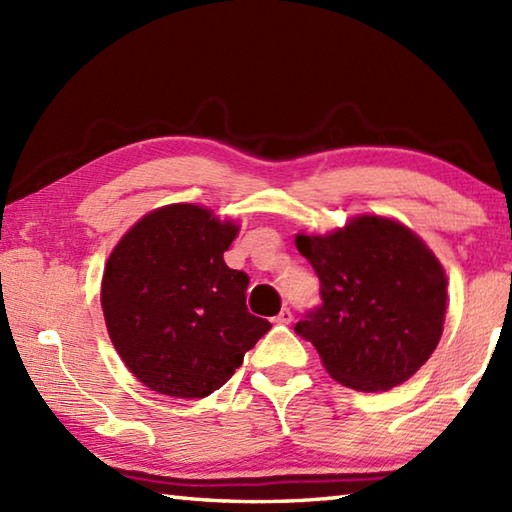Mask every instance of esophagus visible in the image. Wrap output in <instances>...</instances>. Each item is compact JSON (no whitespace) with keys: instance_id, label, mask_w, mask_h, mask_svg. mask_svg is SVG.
I'll return each instance as SVG.
<instances>
[{"instance_id":"1","label":"esophagus","mask_w":512,"mask_h":512,"mask_svg":"<svg viewBox=\"0 0 512 512\" xmlns=\"http://www.w3.org/2000/svg\"><path fill=\"white\" fill-rule=\"evenodd\" d=\"M275 323L277 325H290L292 323V312H290V308H284L281 310L277 317H275Z\"/></svg>"}]
</instances>
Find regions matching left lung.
<instances>
[{
	"label": "left lung",
	"instance_id": "1",
	"mask_svg": "<svg viewBox=\"0 0 512 512\" xmlns=\"http://www.w3.org/2000/svg\"><path fill=\"white\" fill-rule=\"evenodd\" d=\"M295 244L323 299L295 332L317 347L334 380L385 391L429 361L442 336L447 275L416 233L361 215L328 235H297Z\"/></svg>",
	"mask_w": 512,
	"mask_h": 512
}]
</instances>
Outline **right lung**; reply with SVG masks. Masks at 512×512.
<instances>
[{
    "label": "right lung",
    "mask_w": 512,
    "mask_h": 512,
    "mask_svg": "<svg viewBox=\"0 0 512 512\" xmlns=\"http://www.w3.org/2000/svg\"><path fill=\"white\" fill-rule=\"evenodd\" d=\"M237 231L198 204H169L129 228L107 259V332L129 372L158 394H213L270 330L246 308L248 275L224 262Z\"/></svg>",
    "instance_id": "right-lung-1"
}]
</instances>
